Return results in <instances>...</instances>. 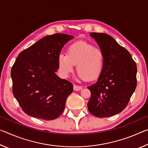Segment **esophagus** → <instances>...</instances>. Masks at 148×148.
I'll return each instance as SVG.
<instances>
[{"label": "esophagus", "mask_w": 148, "mask_h": 148, "mask_svg": "<svg viewBox=\"0 0 148 148\" xmlns=\"http://www.w3.org/2000/svg\"><path fill=\"white\" fill-rule=\"evenodd\" d=\"M82 89V86H76V85H74V91H79V90Z\"/></svg>", "instance_id": "34e87169"}]
</instances>
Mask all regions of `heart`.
<instances>
[{
	"mask_svg": "<svg viewBox=\"0 0 148 148\" xmlns=\"http://www.w3.org/2000/svg\"><path fill=\"white\" fill-rule=\"evenodd\" d=\"M61 73L65 76L71 73L76 64V71L80 77L92 81L101 76L104 65V56L102 50L86 42L72 44L66 54L61 53L58 57Z\"/></svg>",
	"mask_w": 148,
	"mask_h": 148,
	"instance_id": "heart-1",
	"label": "heart"
}]
</instances>
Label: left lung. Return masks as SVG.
<instances>
[{"label": "left lung", "mask_w": 148, "mask_h": 148, "mask_svg": "<svg viewBox=\"0 0 148 148\" xmlns=\"http://www.w3.org/2000/svg\"><path fill=\"white\" fill-rule=\"evenodd\" d=\"M104 56V65L95 84L87 87L89 112L97 117L120 113L127 106L137 84L136 62L131 53L110 35L91 32Z\"/></svg>", "instance_id": "left-lung-1"}]
</instances>
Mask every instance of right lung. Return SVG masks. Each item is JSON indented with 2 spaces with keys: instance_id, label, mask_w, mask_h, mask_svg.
<instances>
[{
  "instance_id": "right-lung-1",
  "label": "right lung",
  "mask_w": 148,
  "mask_h": 148,
  "mask_svg": "<svg viewBox=\"0 0 148 148\" xmlns=\"http://www.w3.org/2000/svg\"><path fill=\"white\" fill-rule=\"evenodd\" d=\"M74 38L57 33L45 36L24 49L12 66V92L28 116L53 120L63 112L73 85L57 76L58 57L63 46Z\"/></svg>"
}]
</instances>
